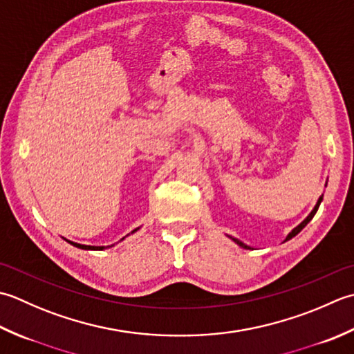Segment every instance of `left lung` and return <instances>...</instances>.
<instances>
[{"mask_svg":"<svg viewBox=\"0 0 354 354\" xmlns=\"http://www.w3.org/2000/svg\"><path fill=\"white\" fill-rule=\"evenodd\" d=\"M321 201H322V196H321V197L318 198V203H316V205H315V207H313V211H312V212H310V214L307 215V218H306L304 221H302V223H299V225H298L297 227H295V229L292 230V232H290V234H288V235L286 236V240H284V241H287V240H290V238H293L295 235H298V234L301 232V230H302V229H304V227L307 226V223H308L310 220H312V218L315 217V214H316V211H318V207H319V205H321ZM230 238H232V236H230ZM232 240H234V241H235V243H236V244H238V246H240V248H243V249H250V248L248 246V244H244L243 241H240V240H236V238H232Z\"/></svg>","mask_w":354,"mask_h":354,"instance_id":"1","label":"left lung"}]
</instances>
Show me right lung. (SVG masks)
<instances>
[{
	"label": "right lung",
	"instance_id": "obj_1",
	"mask_svg": "<svg viewBox=\"0 0 354 354\" xmlns=\"http://www.w3.org/2000/svg\"><path fill=\"white\" fill-rule=\"evenodd\" d=\"M137 229H134L133 232H136ZM68 241V240H67ZM70 244H73L75 248H79V249H85V250H102V249H105L104 246H85V244H79V243H73V241H68Z\"/></svg>",
	"mask_w": 354,
	"mask_h": 354
}]
</instances>
